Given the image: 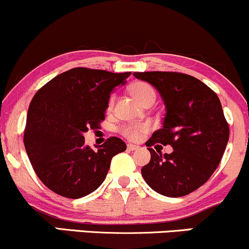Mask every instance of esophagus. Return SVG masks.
Segmentation results:
<instances>
[{
    "instance_id": "obj_1",
    "label": "esophagus",
    "mask_w": 249,
    "mask_h": 249,
    "mask_svg": "<svg viewBox=\"0 0 249 249\" xmlns=\"http://www.w3.org/2000/svg\"><path fill=\"white\" fill-rule=\"evenodd\" d=\"M127 149L128 150H136V149H139V146H136V144H133V143H128Z\"/></svg>"
}]
</instances>
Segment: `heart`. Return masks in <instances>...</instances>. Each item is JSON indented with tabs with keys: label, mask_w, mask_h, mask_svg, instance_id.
I'll return each mask as SVG.
<instances>
[{
	"label": "heart",
	"mask_w": 249,
	"mask_h": 249,
	"mask_svg": "<svg viewBox=\"0 0 249 249\" xmlns=\"http://www.w3.org/2000/svg\"><path fill=\"white\" fill-rule=\"evenodd\" d=\"M130 93L140 105L146 106L148 103H154L156 99V93L154 88L147 82H135L130 87ZM115 103V95H111L109 101H108V110H111ZM149 130V124H125L120 128V132L124 138L129 140H139Z\"/></svg>",
	"instance_id": "obj_1"
}]
</instances>
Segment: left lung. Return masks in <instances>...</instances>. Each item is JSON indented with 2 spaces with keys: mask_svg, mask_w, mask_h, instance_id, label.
Returning a JSON list of instances; mask_svg holds the SVG:
<instances>
[{
  "mask_svg": "<svg viewBox=\"0 0 249 249\" xmlns=\"http://www.w3.org/2000/svg\"><path fill=\"white\" fill-rule=\"evenodd\" d=\"M158 89L166 106L161 129L147 147L156 143L173 147L170 154L150 152V161L141 173L148 186L169 197L185 196L212 177L221 161L230 127L217 95L191 75L175 71L134 72Z\"/></svg>",
  "mask_w": 249,
  "mask_h": 249,
  "instance_id": "1",
  "label": "left lung"
}]
</instances>
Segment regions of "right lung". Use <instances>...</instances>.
<instances>
[{
  "label": "right lung",
  "mask_w": 249,
  "mask_h": 249,
  "mask_svg": "<svg viewBox=\"0 0 249 249\" xmlns=\"http://www.w3.org/2000/svg\"><path fill=\"white\" fill-rule=\"evenodd\" d=\"M130 74L79 67L57 75L34 95L23 142L36 175L50 191L80 199L105 181L113 156L127 146L111 136L94 150L85 144L83 133L100 128L110 93Z\"/></svg>",
  "instance_id": "add662e5"
}]
</instances>
